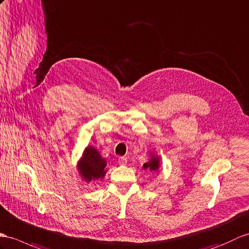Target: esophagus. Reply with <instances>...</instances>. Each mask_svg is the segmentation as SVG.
Instances as JSON below:
<instances>
[{
	"label": "esophagus",
	"instance_id": "esophagus-1",
	"mask_svg": "<svg viewBox=\"0 0 249 249\" xmlns=\"http://www.w3.org/2000/svg\"><path fill=\"white\" fill-rule=\"evenodd\" d=\"M118 162H119V164L124 165V164L127 163V159L125 157H120L119 160H118Z\"/></svg>",
	"mask_w": 249,
	"mask_h": 249
}]
</instances>
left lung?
<instances>
[{
  "instance_id": "8db88e82",
  "label": "left lung",
  "mask_w": 249,
  "mask_h": 249,
  "mask_svg": "<svg viewBox=\"0 0 249 249\" xmlns=\"http://www.w3.org/2000/svg\"><path fill=\"white\" fill-rule=\"evenodd\" d=\"M149 160L147 162L143 164V169L144 170H148L151 172H158L159 167H160V158L158 155H156L154 152L149 154Z\"/></svg>"
}]
</instances>
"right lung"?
I'll return each mask as SVG.
<instances>
[{"mask_svg":"<svg viewBox=\"0 0 249 249\" xmlns=\"http://www.w3.org/2000/svg\"><path fill=\"white\" fill-rule=\"evenodd\" d=\"M77 169L79 175L86 182H91L98 179H103L107 173L106 159L102 157V155L97 149L88 145L79 159Z\"/></svg>","mask_w":249,"mask_h":249,"instance_id":"1","label":"right lung"}]
</instances>
